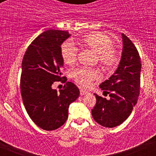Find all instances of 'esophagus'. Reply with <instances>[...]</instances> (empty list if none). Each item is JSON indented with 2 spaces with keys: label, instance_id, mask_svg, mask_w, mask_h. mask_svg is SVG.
<instances>
[{
  "label": "esophagus",
  "instance_id": "34e87169",
  "mask_svg": "<svg viewBox=\"0 0 156 156\" xmlns=\"http://www.w3.org/2000/svg\"><path fill=\"white\" fill-rule=\"evenodd\" d=\"M87 93H88L87 90H84V89H80V95H84Z\"/></svg>",
  "mask_w": 156,
  "mask_h": 156
}]
</instances>
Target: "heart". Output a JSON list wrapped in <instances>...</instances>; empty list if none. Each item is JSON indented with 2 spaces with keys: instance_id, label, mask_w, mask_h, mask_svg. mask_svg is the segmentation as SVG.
Segmentation results:
<instances>
[{
  "instance_id": "heart-1",
  "label": "heart",
  "mask_w": 156,
  "mask_h": 156,
  "mask_svg": "<svg viewBox=\"0 0 156 156\" xmlns=\"http://www.w3.org/2000/svg\"><path fill=\"white\" fill-rule=\"evenodd\" d=\"M73 43L96 54L97 62L104 69H113L119 63V52L112 46L111 37L103 32H93L85 34L76 39ZM60 53L63 62L67 66H73L76 62L78 51L70 41L62 43ZM71 76L78 84L88 87L93 81L100 79L101 74L95 69L78 68L72 72Z\"/></svg>"
}]
</instances>
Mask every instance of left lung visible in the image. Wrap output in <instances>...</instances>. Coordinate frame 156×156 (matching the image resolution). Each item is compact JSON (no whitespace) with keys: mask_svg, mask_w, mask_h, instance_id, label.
Here are the masks:
<instances>
[{"mask_svg":"<svg viewBox=\"0 0 156 156\" xmlns=\"http://www.w3.org/2000/svg\"><path fill=\"white\" fill-rule=\"evenodd\" d=\"M122 57L119 67L108 80L100 84L106 99L94 94L96 104L91 110L98 123L105 127L119 126L127 119L137 104L140 94V58L137 48L125 34H122Z\"/></svg>","mask_w":156,"mask_h":156,"instance_id":"8db88e82","label":"left lung"}]
</instances>
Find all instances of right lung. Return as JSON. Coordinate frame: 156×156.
Returning <instances> with one entry per match:
<instances>
[{
  "mask_svg": "<svg viewBox=\"0 0 156 156\" xmlns=\"http://www.w3.org/2000/svg\"><path fill=\"white\" fill-rule=\"evenodd\" d=\"M69 34L67 31L49 30L33 41L22 62L20 89L25 108L30 119L45 130H54L68 118L69 105L78 98L80 90L72 82L58 92L52 89L56 81L65 83L60 48Z\"/></svg>",
  "mask_w": 156,
  "mask_h": 156,
  "instance_id": "right-lung-1",
  "label": "right lung"
}]
</instances>
